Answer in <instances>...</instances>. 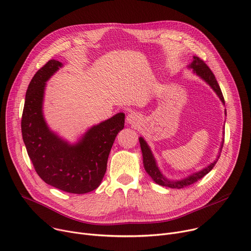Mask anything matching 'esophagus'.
I'll return each instance as SVG.
<instances>
[{
  "label": "esophagus",
  "instance_id": "obj_1",
  "mask_svg": "<svg viewBox=\"0 0 251 251\" xmlns=\"http://www.w3.org/2000/svg\"><path fill=\"white\" fill-rule=\"evenodd\" d=\"M141 122V118L136 112H130L126 117V123L132 126H137Z\"/></svg>",
  "mask_w": 251,
  "mask_h": 251
}]
</instances>
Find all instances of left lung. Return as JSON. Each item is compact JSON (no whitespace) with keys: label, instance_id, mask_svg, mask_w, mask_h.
I'll use <instances>...</instances> for the list:
<instances>
[{"label":"left lung","instance_id":"obj_1","mask_svg":"<svg viewBox=\"0 0 251 251\" xmlns=\"http://www.w3.org/2000/svg\"><path fill=\"white\" fill-rule=\"evenodd\" d=\"M188 67L190 69H193V71H194V73H196V75H198L201 79H203L207 84H209V86L213 89L215 91V93L218 95V98L220 99L222 103L225 104L223 94L221 92L220 86L215 78V76H214L213 72H212L210 70V68L205 64V62L203 60H201L199 57L194 56L193 57V61L191 62V64H189ZM225 114H226V109H225ZM139 140H140V145H141V149H142V152H143V163H144L146 172L151 176V178L153 180V182H156L157 184H159L161 186H165V187H169V188H173V189H181V188L190 186L193 183H195L198 180L202 179L205 175H207L208 173L216 165V163L220 157V152L222 151V147L224 144V139H222L221 147L219 149L220 151L218 152L216 159L213 161V163H211L209 166L205 167L201 171L193 173V174H191L190 176H188L182 180L174 181V180L167 179L162 174V172L160 171V169L157 165L156 159L153 158L152 152H151L149 145L147 144V142L144 140V138L140 137Z\"/></svg>","mask_w":251,"mask_h":251}]
</instances>
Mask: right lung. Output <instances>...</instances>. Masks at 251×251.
Masks as SVG:
<instances>
[{
  "label": "right lung",
  "instance_id": "1",
  "mask_svg": "<svg viewBox=\"0 0 251 251\" xmlns=\"http://www.w3.org/2000/svg\"><path fill=\"white\" fill-rule=\"evenodd\" d=\"M62 66L49 60L32 78L22 114V137L35 171L45 183L64 192L85 194L103 179L115 137L125 126V113L91 126L75 144L61 139L45 122L43 100L46 81Z\"/></svg>",
  "mask_w": 251,
  "mask_h": 251
}]
</instances>
